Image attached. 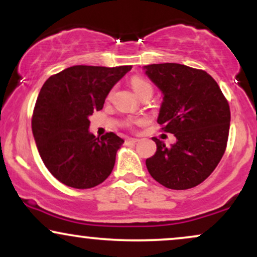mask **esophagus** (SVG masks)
<instances>
[{
  "instance_id": "obj_1",
  "label": "esophagus",
  "mask_w": 257,
  "mask_h": 257,
  "mask_svg": "<svg viewBox=\"0 0 257 257\" xmlns=\"http://www.w3.org/2000/svg\"><path fill=\"white\" fill-rule=\"evenodd\" d=\"M126 143H132V144H135V143H138L139 141V139H137V138H128L126 139Z\"/></svg>"
}]
</instances>
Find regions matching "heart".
I'll return each instance as SVG.
<instances>
[{"mask_svg": "<svg viewBox=\"0 0 257 257\" xmlns=\"http://www.w3.org/2000/svg\"><path fill=\"white\" fill-rule=\"evenodd\" d=\"M131 84L134 89L135 93L138 94L139 96H141L145 93H153V87L152 84L150 83L149 81H146L145 78L141 77H133L131 81Z\"/></svg>", "mask_w": 257, "mask_h": 257, "instance_id": "1", "label": "heart"}]
</instances>
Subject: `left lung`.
I'll return each mask as SVG.
<instances>
[{
  "mask_svg": "<svg viewBox=\"0 0 257 257\" xmlns=\"http://www.w3.org/2000/svg\"><path fill=\"white\" fill-rule=\"evenodd\" d=\"M163 94L157 122L176 143L166 146L153 138L157 151L146 159L156 181L172 190L199 185L225 153L231 112L219 84L209 73L181 64L144 66Z\"/></svg>",
  "mask_w": 257,
  "mask_h": 257,
  "instance_id": "1",
  "label": "left lung"
}]
</instances>
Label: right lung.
<instances>
[{"mask_svg":"<svg viewBox=\"0 0 257 257\" xmlns=\"http://www.w3.org/2000/svg\"><path fill=\"white\" fill-rule=\"evenodd\" d=\"M132 66L76 65L53 75L41 88L32 114V134L44 166L69 187H95L108 178L124 143L114 133L96 138L89 116Z\"/></svg>","mask_w":257,"mask_h":257,"instance_id":"1","label":"right lung"}]
</instances>
